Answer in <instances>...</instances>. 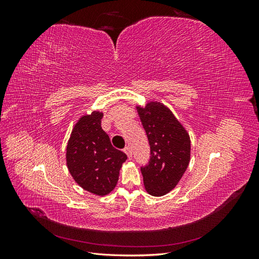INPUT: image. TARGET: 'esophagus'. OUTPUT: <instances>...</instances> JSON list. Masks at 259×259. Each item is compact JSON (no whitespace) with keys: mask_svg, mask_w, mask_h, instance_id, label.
<instances>
[{"mask_svg":"<svg viewBox=\"0 0 259 259\" xmlns=\"http://www.w3.org/2000/svg\"><path fill=\"white\" fill-rule=\"evenodd\" d=\"M124 152L127 154V156H128V159L131 160L132 159V156H133V152H132V149H131V147H125V149H124Z\"/></svg>","mask_w":259,"mask_h":259,"instance_id":"obj_1","label":"esophagus"}]
</instances>
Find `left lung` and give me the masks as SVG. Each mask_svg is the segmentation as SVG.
Listing matches in <instances>:
<instances>
[{
    "label": "left lung",
    "instance_id": "1",
    "mask_svg": "<svg viewBox=\"0 0 259 259\" xmlns=\"http://www.w3.org/2000/svg\"><path fill=\"white\" fill-rule=\"evenodd\" d=\"M150 145V160L142 167L144 185L153 197L171 191L190 162V136L169 109L160 101L136 106Z\"/></svg>",
    "mask_w": 259,
    "mask_h": 259
}]
</instances>
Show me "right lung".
<instances>
[{
  "mask_svg": "<svg viewBox=\"0 0 259 259\" xmlns=\"http://www.w3.org/2000/svg\"><path fill=\"white\" fill-rule=\"evenodd\" d=\"M101 111L82 115L68 140L66 161L70 174L84 190L107 195L117 184L122 164L127 156L112 147L101 128Z\"/></svg>",
  "mask_w": 259,
  "mask_h": 259,
  "instance_id": "obj_1",
  "label": "right lung"
}]
</instances>
